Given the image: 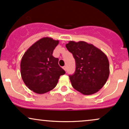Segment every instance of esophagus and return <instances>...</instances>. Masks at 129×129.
Here are the masks:
<instances>
[{"label":"esophagus","mask_w":129,"mask_h":129,"mask_svg":"<svg viewBox=\"0 0 129 129\" xmlns=\"http://www.w3.org/2000/svg\"><path fill=\"white\" fill-rule=\"evenodd\" d=\"M62 68H63V69L65 71H66V70H67V67H66V66H63Z\"/></svg>","instance_id":"obj_1"}]
</instances>
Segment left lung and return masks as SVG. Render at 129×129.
<instances>
[{"label": "left lung", "mask_w": 129, "mask_h": 129, "mask_svg": "<svg viewBox=\"0 0 129 129\" xmlns=\"http://www.w3.org/2000/svg\"><path fill=\"white\" fill-rule=\"evenodd\" d=\"M66 46L76 62L75 73L69 76L72 86L85 95L98 92L109 76L107 56L93 44L84 41H69Z\"/></svg>", "instance_id": "obj_1"}]
</instances>
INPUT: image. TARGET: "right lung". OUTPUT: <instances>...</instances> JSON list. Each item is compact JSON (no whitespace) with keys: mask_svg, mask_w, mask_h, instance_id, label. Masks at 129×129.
I'll use <instances>...</instances> for the list:
<instances>
[{"mask_svg":"<svg viewBox=\"0 0 129 129\" xmlns=\"http://www.w3.org/2000/svg\"><path fill=\"white\" fill-rule=\"evenodd\" d=\"M59 41L46 37L39 39L25 51L20 62L22 80L29 90L44 94L53 90L61 75L66 73L53 56Z\"/></svg>","mask_w":129,"mask_h":129,"instance_id":"1","label":"right lung"}]
</instances>
